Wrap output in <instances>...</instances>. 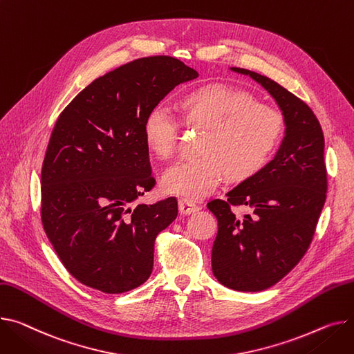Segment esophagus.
Listing matches in <instances>:
<instances>
[{"instance_id": "1", "label": "esophagus", "mask_w": 354, "mask_h": 354, "mask_svg": "<svg viewBox=\"0 0 354 354\" xmlns=\"http://www.w3.org/2000/svg\"><path fill=\"white\" fill-rule=\"evenodd\" d=\"M196 210H199L198 205H195V203H192L189 201H186V199H180L179 201V212H180V215H191V214H194V212H196Z\"/></svg>"}]
</instances>
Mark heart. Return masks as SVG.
Wrapping results in <instances>:
<instances>
[{
    "instance_id": "1",
    "label": "heart",
    "mask_w": 354,
    "mask_h": 354,
    "mask_svg": "<svg viewBox=\"0 0 354 354\" xmlns=\"http://www.w3.org/2000/svg\"><path fill=\"white\" fill-rule=\"evenodd\" d=\"M179 106L186 125L206 128L199 144L203 155L179 163L162 179L165 191L187 201L215 191L225 174L232 180H245L261 172L285 135V118L279 109L229 84L199 86L187 92ZM178 128L167 108H151L142 127L147 148L160 160L172 159L178 149Z\"/></svg>"
}]
</instances>
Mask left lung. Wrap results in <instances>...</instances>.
<instances>
[{
	"label": "left lung",
	"mask_w": 354,
	"mask_h": 354,
	"mask_svg": "<svg viewBox=\"0 0 354 354\" xmlns=\"http://www.w3.org/2000/svg\"><path fill=\"white\" fill-rule=\"evenodd\" d=\"M261 84L283 112L286 135L272 162L226 194L207 202L218 219L212 270L221 283L261 292L283 279L308 252L326 201L324 136L316 115L273 80L232 68ZM246 205L236 217L232 207Z\"/></svg>",
	"instance_id": "obj_1"
}]
</instances>
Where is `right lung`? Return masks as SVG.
Masks as SVG:
<instances>
[{
	"instance_id": "right-lung-1",
	"label": "right lung",
	"mask_w": 354,
	"mask_h": 354,
	"mask_svg": "<svg viewBox=\"0 0 354 354\" xmlns=\"http://www.w3.org/2000/svg\"><path fill=\"white\" fill-rule=\"evenodd\" d=\"M196 77L169 55L138 58L92 81L59 113L41 169V221L82 285L116 295L149 279L155 239L176 219L178 201L131 209L156 183L144 120Z\"/></svg>"
}]
</instances>
